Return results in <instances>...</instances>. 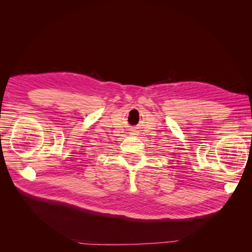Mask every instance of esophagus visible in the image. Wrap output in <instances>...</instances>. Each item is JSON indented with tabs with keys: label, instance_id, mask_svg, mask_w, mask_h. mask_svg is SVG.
<instances>
[{
	"label": "esophagus",
	"instance_id": "esophagus-1",
	"mask_svg": "<svg viewBox=\"0 0 252 252\" xmlns=\"http://www.w3.org/2000/svg\"><path fill=\"white\" fill-rule=\"evenodd\" d=\"M133 134H134V133H133Z\"/></svg>",
	"mask_w": 252,
	"mask_h": 252
}]
</instances>
